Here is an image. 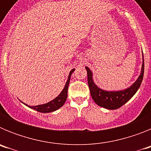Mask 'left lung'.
<instances>
[{
	"instance_id": "left-lung-1",
	"label": "left lung",
	"mask_w": 151,
	"mask_h": 151,
	"mask_svg": "<svg viewBox=\"0 0 151 151\" xmlns=\"http://www.w3.org/2000/svg\"><path fill=\"white\" fill-rule=\"evenodd\" d=\"M85 68L87 70L88 83V87L90 89L92 99L94 100V102L98 106L106 108L108 110H116L121 107L127 101H129L140 88L141 82L143 80L145 62H144L143 57L141 73L137 81L129 88L124 91H106L101 90L93 82L92 73L88 69V67L86 66Z\"/></svg>"
}]
</instances>
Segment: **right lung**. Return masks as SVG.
Masks as SVG:
<instances>
[{"mask_svg": "<svg viewBox=\"0 0 151 151\" xmlns=\"http://www.w3.org/2000/svg\"><path fill=\"white\" fill-rule=\"evenodd\" d=\"M74 70L75 69H73L70 71V73H69V77H68L67 82H66V85H65V87H64L63 90L62 91V92H61L59 95L56 97L55 99L50 101V102H48L47 104H45L38 105V106H28L27 104H26V106L32 108V109H33V110H36V111L41 112V113H50V112L55 111V110H58L59 108H60L61 106L64 104L65 101H66V98H67L68 87H69V81H70V77H71V74L74 72Z\"/></svg>", "mask_w": 151, "mask_h": 151, "instance_id": "add662e5", "label": "right lung"}]
</instances>
